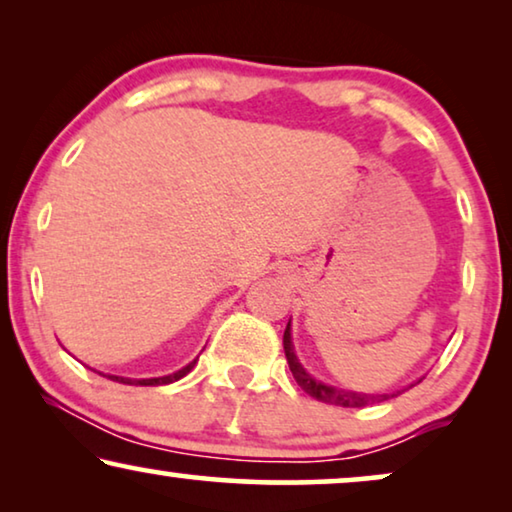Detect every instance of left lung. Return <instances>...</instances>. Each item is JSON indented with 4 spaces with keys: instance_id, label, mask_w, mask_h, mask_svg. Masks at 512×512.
<instances>
[{
    "instance_id": "left-lung-1",
    "label": "left lung",
    "mask_w": 512,
    "mask_h": 512,
    "mask_svg": "<svg viewBox=\"0 0 512 512\" xmlns=\"http://www.w3.org/2000/svg\"><path fill=\"white\" fill-rule=\"evenodd\" d=\"M284 354L286 361H289V368L293 377H296L298 387L310 394L312 398H317L321 403L328 405H342V408H366L370 403H380L387 401V398H394L396 394H359V391H345V389H335L328 387V384L314 380L310 373H305V368L300 366L296 354H293V345H291V321L284 331Z\"/></svg>"
}]
</instances>
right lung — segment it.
Segmentation results:
<instances>
[{"instance_id": "1", "label": "right lung", "mask_w": 512, "mask_h": 512, "mask_svg": "<svg viewBox=\"0 0 512 512\" xmlns=\"http://www.w3.org/2000/svg\"><path fill=\"white\" fill-rule=\"evenodd\" d=\"M195 361H198V359H195ZM195 361L188 363L186 368L177 370V373L165 375V377H149V380H130V377H116V375H109V380L121 382V384H135V387H158V384H170V382H177V380H181V377H184V375L191 373V368L195 366Z\"/></svg>"}]
</instances>
